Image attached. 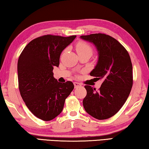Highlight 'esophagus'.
Returning a JSON list of instances; mask_svg holds the SVG:
<instances>
[{"label":"esophagus","mask_w":149,"mask_h":149,"mask_svg":"<svg viewBox=\"0 0 149 149\" xmlns=\"http://www.w3.org/2000/svg\"><path fill=\"white\" fill-rule=\"evenodd\" d=\"M74 84L75 88H77V87H79V86H81V84H79V83H77V82H74Z\"/></svg>","instance_id":"1"}]
</instances>
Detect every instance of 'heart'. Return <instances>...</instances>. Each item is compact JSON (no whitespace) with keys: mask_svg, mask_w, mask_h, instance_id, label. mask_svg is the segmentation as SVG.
I'll list each match as a JSON object with an SVG mask.
<instances>
[{"mask_svg":"<svg viewBox=\"0 0 149 149\" xmlns=\"http://www.w3.org/2000/svg\"><path fill=\"white\" fill-rule=\"evenodd\" d=\"M76 51L77 53L80 52H89L90 53H92V48L89 44L85 42H79L76 45Z\"/></svg>","mask_w":149,"mask_h":149,"instance_id":"b5f03b06","label":"heart"}]
</instances>
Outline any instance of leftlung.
<instances>
[{
	"label": "left lung",
	"instance_id": "1",
	"mask_svg": "<svg viewBox=\"0 0 149 149\" xmlns=\"http://www.w3.org/2000/svg\"><path fill=\"white\" fill-rule=\"evenodd\" d=\"M81 39L95 45L99 60L91 76L103 81L98 91L85 85L83 100L86 112L98 120L115 115L127 99L133 85V68L128 52L116 39L104 33L82 35Z\"/></svg>",
	"mask_w": 149,
	"mask_h": 149
}]
</instances>
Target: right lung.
Returning a JSON list of instances; mask_svg holds the SVG:
<instances>
[{"label":"right lung","instance_id":"add662e5","mask_svg":"<svg viewBox=\"0 0 149 149\" xmlns=\"http://www.w3.org/2000/svg\"><path fill=\"white\" fill-rule=\"evenodd\" d=\"M76 35H46L32 40L17 62L18 87L27 107L39 119L53 120L64 108L65 100L74 88L72 81L60 83L53 76L60 56Z\"/></svg>","mask_w":149,"mask_h":149}]
</instances>
